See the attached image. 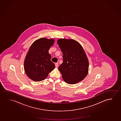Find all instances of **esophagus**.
Returning a JSON list of instances; mask_svg holds the SVG:
<instances>
[{
  "instance_id": "obj_1",
  "label": "esophagus",
  "mask_w": 121,
  "mask_h": 121,
  "mask_svg": "<svg viewBox=\"0 0 121 121\" xmlns=\"http://www.w3.org/2000/svg\"><path fill=\"white\" fill-rule=\"evenodd\" d=\"M55 65L56 67H58V63H56L55 64Z\"/></svg>"
}]
</instances>
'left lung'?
I'll return each mask as SVG.
<instances>
[{
  "mask_svg": "<svg viewBox=\"0 0 121 121\" xmlns=\"http://www.w3.org/2000/svg\"><path fill=\"white\" fill-rule=\"evenodd\" d=\"M57 44L63 54V63L59 67L64 80L75 84L87 75L89 61L80 44L72 39H58Z\"/></svg>",
  "mask_w": 121,
  "mask_h": 121,
  "instance_id": "obj_1",
  "label": "left lung"
}]
</instances>
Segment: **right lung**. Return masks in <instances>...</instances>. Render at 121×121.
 I'll return each instance as SVG.
<instances>
[{"label": "right lung", "mask_w": 121, "mask_h": 121, "mask_svg": "<svg viewBox=\"0 0 121 121\" xmlns=\"http://www.w3.org/2000/svg\"><path fill=\"white\" fill-rule=\"evenodd\" d=\"M54 42L53 39L42 38L35 41L30 47L25 59L24 69L26 75L32 80H43L55 68L49 53Z\"/></svg>", "instance_id": "right-lung-1"}]
</instances>
